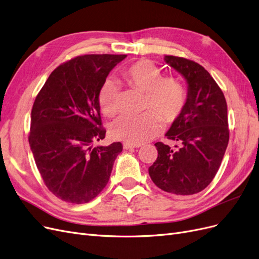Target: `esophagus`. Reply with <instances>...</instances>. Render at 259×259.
I'll use <instances>...</instances> for the list:
<instances>
[{
  "label": "esophagus",
  "mask_w": 259,
  "mask_h": 259,
  "mask_svg": "<svg viewBox=\"0 0 259 259\" xmlns=\"http://www.w3.org/2000/svg\"><path fill=\"white\" fill-rule=\"evenodd\" d=\"M139 147H141L140 144H132V143H128V142L123 143V149H131V148H139Z\"/></svg>",
  "instance_id": "1"
}]
</instances>
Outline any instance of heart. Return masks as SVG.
I'll use <instances>...</instances> for the list:
<instances>
[{"label":"heart","instance_id":"b5f03b06","mask_svg":"<svg viewBox=\"0 0 259 259\" xmlns=\"http://www.w3.org/2000/svg\"><path fill=\"white\" fill-rule=\"evenodd\" d=\"M129 84L146 93L145 106L154 107L166 121L181 115L186 103V90L182 82L172 76H162L158 66L149 60H140L123 72ZM99 103L102 113L112 117L119 110L118 87L108 81L101 89ZM161 128V117L154 110L141 114L122 115L112 124L111 135L115 140L141 144L155 137Z\"/></svg>","mask_w":259,"mask_h":259}]
</instances>
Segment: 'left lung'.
Wrapping results in <instances>:
<instances>
[{"mask_svg":"<svg viewBox=\"0 0 259 259\" xmlns=\"http://www.w3.org/2000/svg\"><path fill=\"white\" fill-rule=\"evenodd\" d=\"M164 62L187 84L184 108L165 137L175 148L155 144L158 157L148 168L155 185L173 195L203 190L214 179L229 141L227 103L223 91L203 66L185 58L165 56Z\"/></svg>","mask_w":259,"mask_h":259,"instance_id":"left-lung-1","label":"left lung"}]
</instances>
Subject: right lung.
<instances>
[{"instance_id":"obj_1","label":"right lung","mask_w":259,"mask_h":259,"mask_svg":"<svg viewBox=\"0 0 259 259\" xmlns=\"http://www.w3.org/2000/svg\"><path fill=\"white\" fill-rule=\"evenodd\" d=\"M126 55H85L58 66L35 98L29 144L47 188L63 201L81 204L106 186L122 144L105 138L99 96L107 75Z\"/></svg>"}]
</instances>
